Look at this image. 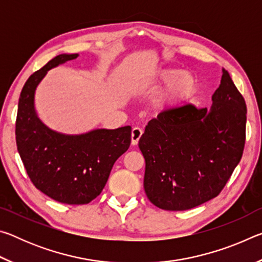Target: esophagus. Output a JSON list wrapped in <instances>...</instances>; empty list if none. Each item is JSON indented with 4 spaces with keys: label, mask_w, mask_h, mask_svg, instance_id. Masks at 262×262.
<instances>
[{
    "label": "esophagus",
    "mask_w": 262,
    "mask_h": 262,
    "mask_svg": "<svg viewBox=\"0 0 262 262\" xmlns=\"http://www.w3.org/2000/svg\"><path fill=\"white\" fill-rule=\"evenodd\" d=\"M143 134V130L140 127H134L132 130V145H136L139 143L140 137Z\"/></svg>",
    "instance_id": "obj_1"
}]
</instances>
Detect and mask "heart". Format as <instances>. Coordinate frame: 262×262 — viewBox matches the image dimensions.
Masks as SVG:
<instances>
[{"instance_id":"heart-1","label":"heart","mask_w":262,"mask_h":262,"mask_svg":"<svg viewBox=\"0 0 262 262\" xmlns=\"http://www.w3.org/2000/svg\"><path fill=\"white\" fill-rule=\"evenodd\" d=\"M166 84L155 99V107L161 112L172 111L187 101L196 91L198 79L192 73L178 68H163L144 77L134 85L135 91H148Z\"/></svg>"}]
</instances>
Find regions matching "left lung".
<instances>
[{
    "label": "left lung",
    "mask_w": 262,
    "mask_h": 262,
    "mask_svg": "<svg viewBox=\"0 0 262 262\" xmlns=\"http://www.w3.org/2000/svg\"><path fill=\"white\" fill-rule=\"evenodd\" d=\"M210 110L192 104L161 112L139 141L144 190L164 210L192 209L224 188L245 147L246 104L227 70Z\"/></svg>",
    "instance_id": "1"
}]
</instances>
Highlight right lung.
Here are the masks:
<instances>
[{
  "instance_id": "obj_1",
  "label": "right lung",
  "mask_w": 262,
  "mask_h": 262,
  "mask_svg": "<svg viewBox=\"0 0 262 262\" xmlns=\"http://www.w3.org/2000/svg\"><path fill=\"white\" fill-rule=\"evenodd\" d=\"M78 54H60L29 77L21 89L16 143L31 181L55 201L85 205L101 193L115 161L130 145L132 127L66 135L43 125L34 108L35 89L47 72Z\"/></svg>"
}]
</instances>
